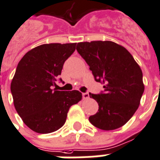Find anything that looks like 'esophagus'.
I'll return each mask as SVG.
<instances>
[{"instance_id":"34e87169","label":"esophagus","mask_w":160,"mask_h":160,"mask_svg":"<svg viewBox=\"0 0 160 160\" xmlns=\"http://www.w3.org/2000/svg\"><path fill=\"white\" fill-rule=\"evenodd\" d=\"M82 97H83V99H84V100H86V99H89V97H90V95H89V93H88V92L83 93Z\"/></svg>"}]
</instances>
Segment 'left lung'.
Segmentation results:
<instances>
[{"mask_svg": "<svg viewBox=\"0 0 160 160\" xmlns=\"http://www.w3.org/2000/svg\"><path fill=\"white\" fill-rule=\"evenodd\" d=\"M76 50L95 81L104 85L100 94L90 93L99 104L97 113L89 117L90 122L103 130L123 126L134 115L144 93L140 67L126 49L112 41L80 42Z\"/></svg>", "mask_w": 160, "mask_h": 160, "instance_id": "8db88e82", "label": "left lung"}]
</instances>
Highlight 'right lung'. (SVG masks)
Masks as SVG:
<instances>
[{"label": "right lung", "instance_id": "1", "mask_svg": "<svg viewBox=\"0 0 160 160\" xmlns=\"http://www.w3.org/2000/svg\"><path fill=\"white\" fill-rule=\"evenodd\" d=\"M76 43L44 44L24 55L11 84L14 105L23 122L33 131L48 134L64 125L71 105L82 98L78 90L60 91L54 86L64 63Z\"/></svg>", "mask_w": 160, "mask_h": 160}]
</instances>
